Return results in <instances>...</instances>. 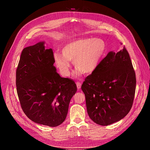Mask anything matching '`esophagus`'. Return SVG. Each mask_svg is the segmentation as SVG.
<instances>
[{"instance_id":"1","label":"esophagus","mask_w":150,"mask_h":150,"mask_svg":"<svg viewBox=\"0 0 150 150\" xmlns=\"http://www.w3.org/2000/svg\"><path fill=\"white\" fill-rule=\"evenodd\" d=\"M76 87L78 89H80L81 88V83H80V82H76Z\"/></svg>"}]
</instances>
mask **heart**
Listing matches in <instances>:
<instances>
[{
	"label": "heart",
	"mask_w": 150,
	"mask_h": 150,
	"mask_svg": "<svg viewBox=\"0 0 150 150\" xmlns=\"http://www.w3.org/2000/svg\"><path fill=\"white\" fill-rule=\"evenodd\" d=\"M105 43L100 38H79L63 47L62 54L55 52L54 62L60 73L65 76L70 74V62L76 69L74 75L91 74L97 69L105 51Z\"/></svg>",
	"instance_id": "heart-1"
}]
</instances>
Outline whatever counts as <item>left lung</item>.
Listing matches in <instances>:
<instances>
[{"instance_id": "obj_1", "label": "left lung", "mask_w": 150, "mask_h": 150, "mask_svg": "<svg viewBox=\"0 0 150 150\" xmlns=\"http://www.w3.org/2000/svg\"><path fill=\"white\" fill-rule=\"evenodd\" d=\"M136 75L128 52H108L81 85L90 118L101 126L117 122L131 110Z\"/></svg>"}]
</instances>
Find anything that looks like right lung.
I'll use <instances>...</instances> for the list:
<instances>
[{"instance_id":"right-lung-1","label":"right lung","mask_w":150,"mask_h":150,"mask_svg":"<svg viewBox=\"0 0 150 150\" xmlns=\"http://www.w3.org/2000/svg\"><path fill=\"white\" fill-rule=\"evenodd\" d=\"M54 63L52 49H46L45 42H40L23 49L16 71L23 112L33 122L51 127L64 122L77 90L73 80L57 73Z\"/></svg>"}]
</instances>
